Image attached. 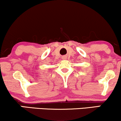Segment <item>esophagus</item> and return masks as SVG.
<instances>
[{
    "instance_id": "esophagus-1",
    "label": "esophagus",
    "mask_w": 121,
    "mask_h": 121,
    "mask_svg": "<svg viewBox=\"0 0 121 121\" xmlns=\"http://www.w3.org/2000/svg\"><path fill=\"white\" fill-rule=\"evenodd\" d=\"M62 59H63V60H65V59H66V57H65V56H63V57H62Z\"/></svg>"
}]
</instances>
